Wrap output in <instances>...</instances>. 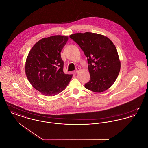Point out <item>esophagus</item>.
Wrapping results in <instances>:
<instances>
[{
    "label": "esophagus",
    "instance_id": "obj_1",
    "mask_svg": "<svg viewBox=\"0 0 148 148\" xmlns=\"http://www.w3.org/2000/svg\"><path fill=\"white\" fill-rule=\"evenodd\" d=\"M79 70H80V69H79V68H77L76 69V70L74 71V73H75V74H77V72L79 71Z\"/></svg>",
    "mask_w": 148,
    "mask_h": 148
}]
</instances>
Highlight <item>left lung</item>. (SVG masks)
Returning <instances> with one entry per match:
<instances>
[{"label":"left lung","mask_w":148,"mask_h":148,"mask_svg":"<svg viewBox=\"0 0 148 148\" xmlns=\"http://www.w3.org/2000/svg\"><path fill=\"white\" fill-rule=\"evenodd\" d=\"M70 38L88 58L90 79L85 88L95 92L110 88L120 70L119 58L113 42L104 35L89 32L75 33Z\"/></svg>","instance_id":"obj_1"}]
</instances>
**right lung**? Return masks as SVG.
<instances>
[{"label": "right lung", "instance_id": "right-lung-1", "mask_svg": "<svg viewBox=\"0 0 148 148\" xmlns=\"http://www.w3.org/2000/svg\"><path fill=\"white\" fill-rule=\"evenodd\" d=\"M68 36L54 35L36 42L26 59L25 71L32 85L42 94L54 96L66 88L73 77L63 72L60 52Z\"/></svg>", "mask_w": 148, "mask_h": 148}]
</instances>
